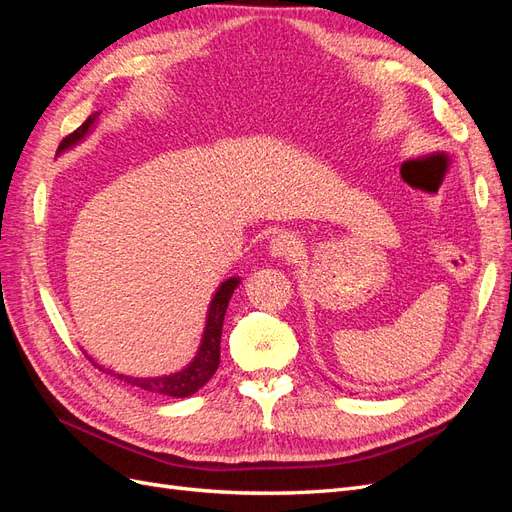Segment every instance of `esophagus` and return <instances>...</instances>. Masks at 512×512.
Returning a JSON list of instances; mask_svg holds the SVG:
<instances>
[{
  "label": "esophagus",
  "mask_w": 512,
  "mask_h": 512,
  "mask_svg": "<svg viewBox=\"0 0 512 512\" xmlns=\"http://www.w3.org/2000/svg\"><path fill=\"white\" fill-rule=\"evenodd\" d=\"M299 252H301V241L297 235H294V232L282 230V232H277V235H273L269 241V254L273 258L292 260L294 256H299Z\"/></svg>",
  "instance_id": "1"
}]
</instances>
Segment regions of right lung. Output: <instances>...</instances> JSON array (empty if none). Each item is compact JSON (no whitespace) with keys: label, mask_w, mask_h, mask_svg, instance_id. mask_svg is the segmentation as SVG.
Segmentation results:
<instances>
[{"label":"right lung","mask_w":512,"mask_h":512,"mask_svg":"<svg viewBox=\"0 0 512 512\" xmlns=\"http://www.w3.org/2000/svg\"><path fill=\"white\" fill-rule=\"evenodd\" d=\"M100 119V113H91L83 126L72 132L70 136H66L64 141H61L59 149H57V156L59 153H64L68 149H72L74 145H79L81 141L91 134V130L96 128V123ZM241 280L239 277H228L226 282H222L215 290L213 299L209 303L207 309V320H205V331H203V339H200V346L194 359L185 365L181 371H175V374H168V376H156V378H134V376H123V374H113L111 369H104L102 365H98L91 356L85 352L87 359L94 363L98 369L106 371V374L117 376L119 380L128 382L132 386H138V389H143L147 393H156V395H168V397H190L194 395L198 389H203V386L213 378L215 369L220 365V339H222V327H224V316H226V307L228 301L232 297V292L239 288Z\"/></svg>","instance_id":"add662e5"}]
</instances>
